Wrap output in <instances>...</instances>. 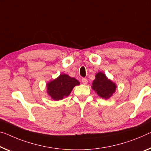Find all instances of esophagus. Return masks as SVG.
<instances>
[{"label":"esophagus","instance_id":"1","mask_svg":"<svg viewBox=\"0 0 151 151\" xmlns=\"http://www.w3.org/2000/svg\"><path fill=\"white\" fill-rule=\"evenodd\" d=\"M82 82L83 84L86 85V84H87V83H88V80H87L86 79V78H82Z\"/></svg>","mask_w":151,"mask_h":151}]
</instances>
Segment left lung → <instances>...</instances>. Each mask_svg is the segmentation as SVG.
Masks as SVG:
<instances>
[{
  "instance_id": "8db88e82",
  "label": "left lung",
  "mask_w": 151,
  "mask_h": 151,
  "mask_svg": "<svg viewBox=\"0 0 151 151\" xmlns=\"http://www.w3.org/2000/svg\"><path fill=\"white\" fill-rule=\"evenodd\" d=\"M92 88L102 99H109L115 93L117 85L106 77L105 74L100 71L95 75Z\"/></svg>"
}]
</instances>
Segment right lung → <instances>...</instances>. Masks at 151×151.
Listing matches in <instances>:
<instances>
[{
  "label": "right lung",
  "instance_id": "obj_1",
  "mask_svg": "<svg viewBox=\"0 0 151 151\" xmlns=\"http://www.w3.org/2000/svg\"><path fill=\"white\" fill-rule=\"evenodd\" d=\"M80 85L79 81L65 73L46 83V92L54 101H59L68 96L76 86Z\"/></svg>",
  "mask_w": 151,
  "mask_h": 151
}]
</instances>
